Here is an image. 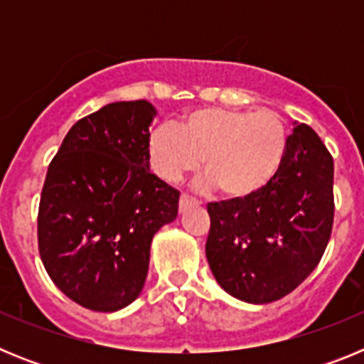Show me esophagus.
<instances>
[{
  "label": "esophagus",
  "instance_id": "34e87169",
  "mask_svg": "<svg viewBox=\"0 0 364 364\" xmlns=\"http://www.w3.org/2000/svg\"><path fill=\"white\" fill-rule=\"evenodd\" d=\"M197 204V200L193 197H189V195H180V200H178V210L180 211H186L189 208V205H195Z\"/></svg>",
  "mask_w": 364,
  "mask_h": 364
}]
</instances>
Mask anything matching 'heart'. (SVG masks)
<instances>
[{
	"label": "heart",
	"mask_w": 364,
	"mask_h": 364,
	"mask_svg": "<svg viewBox=\"0 0 364 364\" xmlns=\"http://www.w3.org/2000/svg\"><path fill=\"white\" fill-rule=\"evenodd\" d=\"M286 127L273 111L204 107L188 112L178 127L160 125L147 140V159L164 182H178L198 169L202 188L217 186L224 197L244 198L260 191L281 167Z\"/></svg>",
	"instance_id": "heart-1"
}]
</instances>
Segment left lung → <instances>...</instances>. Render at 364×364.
<instances>
[{"mask_svg": "<svg viewBox=\"0 0 364 364\" xmlns=\"http://www.w3.org/2000/svg\"><path fill=\"white\" fill-rule=\"evenodd\" d=\"M333 210L332 154L310 125H295L264 188L208 204L205 257L217 282L253 304L288 295L319 264Z\"/></svg>", "mask_w": 364, "mask_h": 364, "instance_id": "1", "label": "left lung"}]
</instances>
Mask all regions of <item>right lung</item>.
Instances as JSON below:
<instances>
[{
	"instance_id": "add662e5",
	"label": "right lung",
	"mask_w": 364,
	"mask_h": 364,
	"mask_svg": "<svg viewBox=\"0 0 364 364\" xmlns=\"http://www.w3.org/2000/svg\"><path fill=\"white\" fill-rule=\"evenodd\" d=\"M153 105L114 102L73 125L49 164L38 247L54 284L80 306L117 311L140 295L154 233L180 193L149 171Z\"/></svg>"
}]
</instances>
